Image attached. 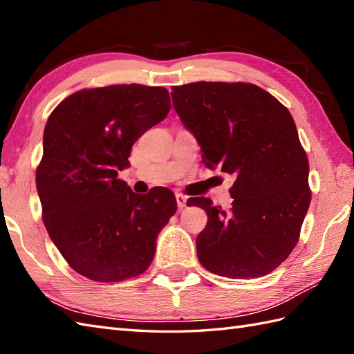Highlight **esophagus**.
<instances>
[{
	"label": "esophagus",
	"instance_id": "obj_1",
	"mask_svg": "<svg viewBox=\"0 0 354 354\" xmlns=\"http://www.w3.org/2000/svg\"><path fill=\"white\" fill-rule=\"evenodd\" d=\"M175 197H176L178 208H179V209L185 208V205H187V196H184L183 193H176V194H175Z\"/></svg>",
	"mask_w": 354,
	"mask_h": 354
}]
</instances>
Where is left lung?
I'll use <instances>...</instances> for the list:
<instances>
[{
	"instance_id": "1",
	"label": "left lung",
	"mask_w": 354,
	"mask_h": 354,
	"mask_svg": "<svg viewBox=\"0 0 354 354\" xmlns=\"http://www.w3.org/2000/svg\"><path fill=\"white\" fill-rule=\"evenodd\" d=\"M170 93L205 166L235 176L231 211L212 207L208 197L193 201L208 216L196 238L201 264L231 279L271 273L297 244L310 203L309 161L291 113L241 81H197Z\"/></svg>"
}]
</instances>
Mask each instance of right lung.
Instances as JSON below:
<instances>
[{
  "instance_id": "1",
  "label": "right lung",
  "mask_w": 354,
  "mask_h": 354,
  "mask_svg": "<svg viewBox=\"0 0 354 354\" xmlns=\"http://www.w3.org/2000/svg\"><path fill=\"white\" fill-rule=\"evenodd\" d=\"M170 105L164 87L114 84L78 90L49 114L36 169L42 220L69 267L90 281L145 273L176 212L169 188L137 194L118 178L133 145Z\"/></svg>"
}]
</instances>
